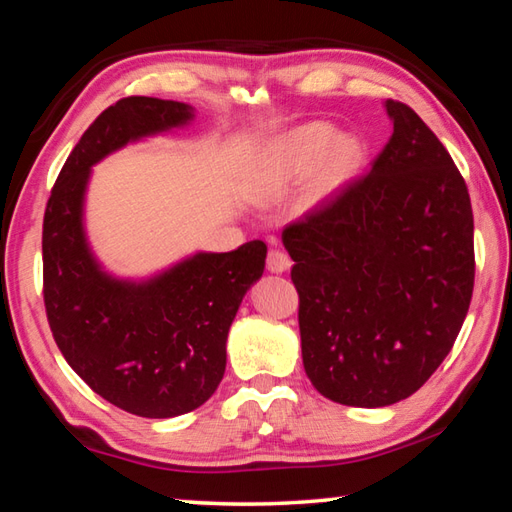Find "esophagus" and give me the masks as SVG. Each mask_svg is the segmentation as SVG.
Segmentation results:
<instances>
[{"label":"esophagus","instance_id":"esophagus-1","mask_svg":"<svg viewBox=\"0 0 512 512\" xmlns=\"http://www.w3.org/2000/svg\"><path fill=\"white\" fill-rule=\"evenodd\" d=\"M291 257L284 253V250H280V248H273V250H268V257H266V266H268V271L271 273H284V271H289L291 268Z\"/></svg>","mask_w":512,"mask_h":512}]
</instances>
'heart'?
I'll list each match as a JSON object with an SVG mask.
<instances>
[{"mask_svg":"<svg viewBox=\"0 0 512 512\" xmlns=\"http://www.w3.org/2000/svg\"><path fill=\"white\" fill-rule=\"evenodd\" d=\"M363 144L350 133L336 135L323 121L302 124L268 146L248 183L257 203H273L307 180L302 207L316 210L350 183L361 167Z\"/></svg>","mask_w":512,"mask_h":512,"instance_id":"b5f03b06","label":"heart"}]
</instances>
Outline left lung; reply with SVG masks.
I'll use <instances>...</instances> for the list:
<instances>
[{
	"label": "left lung",
	"mask_w": 512,
	"mask_h": 512,
	"mask_svg": "<svg viewBox=\"0 0 512 512\" xmlns=\"http://www.w3.org/2000/svg\"><path fill=\"white\" fill-rule=\"evenodd\" d=\"M384 106L393 135L370 173L282 232L307 377L361 409L406 400L436 372L474 289L465 180L409 106Z\"/></svg>",
	"instance_id": "obj_1"
}]
</instances>
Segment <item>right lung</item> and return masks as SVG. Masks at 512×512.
<instances>
[{"mask_svg": "<svg viewBox=\"0 0 512 512\" xmlns=\"http://www.w3.org/2000/svg\"><path fill=\"white\" fill-rule=\"evenodd\" d=\"M192 119L187 103L153 97L103 110L60 169L42 223L56 345L94 393L140 418H176L210 400L225 372L232 320L266 264L259 239L230 253H196L146 280H121L94 257L83 225L94 164Z\"/></svg>", "mask_w": 512, "mask_h": 512, "instance_id": "1", "label": "right lung"}]
</instances>
